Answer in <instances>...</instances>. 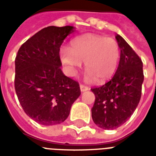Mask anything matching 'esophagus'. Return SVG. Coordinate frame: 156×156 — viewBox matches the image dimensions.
<instances>
[{"mask_svg": "<svg viewBox=\"0 0 156 156\" xmlns=\"http://www.w3.org/2000/svg\"><path fill=\"white\" fill-rule=\"evenodd\" d=\"M88 89H89V88L87 87V86H85V85L83 84H80V90H81L82 92L87 91V90H88Z\"/></svg>", "mask_w": 156, "mask_h": 156, "instance_id": "1", "label": "esophagus"}]
</instances>
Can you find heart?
<instances>
[{
    "mask_svg": "<svg viewBox=\"0 0 156 156\" xmlns=\"http://www.w3.org/2000/svg\"><path fill=\"white\" fill-rule=\"evenodd\" d=\"M120 48L116 40L97 34H83L73 39L71 48L62 47L60 58L69 76L74 77L77 69L85 62V80H107L116 71Z\"/></svg>",
    "mask_w": 156,
    "mask_h": 156,
    "instance_id": "obj_1",
    "label": "heart"
}]
</instances>
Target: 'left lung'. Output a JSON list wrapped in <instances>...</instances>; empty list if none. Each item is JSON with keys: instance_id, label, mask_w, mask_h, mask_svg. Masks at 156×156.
<instances>
[{"instance_id": "1", "label": "left lung", "mask_w": 156, "mask_h": 156, "mask_svg": "<svg viewBox=\"0 0 156 156\" xmlns=\"http://www.w3.org/2000/svg\"><path fill=\"white\" fill-rule=\"evenodd\" d=\"M115 38L120 48L117 71L105 84L91 88L95 95L92 118L104 129H115L130 118L140 100L144 81L140 57L121 36L117 34Z\"/></svg>"}]
</instances>
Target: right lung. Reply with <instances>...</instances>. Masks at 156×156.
Segmentation results:
<instances>
[{
    "label": "right lung",
    "instance_id": "add662e5",
    "mask_svg": "<svg viewBox=\"0 0 156 156\" xmlns=\"http://www.w3.org/2000/svg\"><path fill=\"white\" fill-rule=\"evenodd\" d=\"M72 26H50L22 45L15 60V89L23 110L42 125L62 123L81 94L77 81L62 71L59 56Z\"/></svg>",
    "mask_w": 156,
    "mask_h": 156
}]
</instances>
